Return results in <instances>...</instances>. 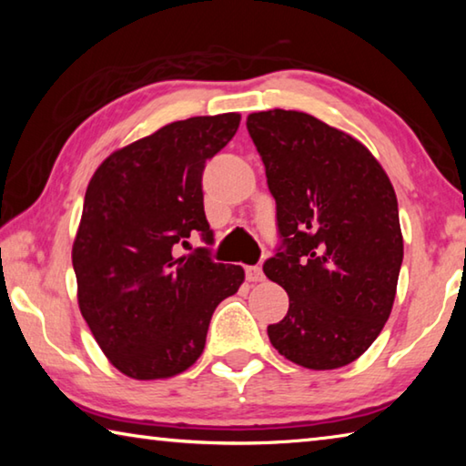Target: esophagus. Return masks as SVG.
<instances>
[{
	"mask_svg": "<svg viewBox=\"0 0 466 466\" xmlns=\"http://www.w3.org/2000/svg\"><path fill=\"white\" fill-rule=\"evenodd\" d=\"M247 279L252 283H258L265 279V273L261 267H247Z\"/></svg>",
	"mask_w": 466,
	"mask_h": 466,
	"instance_id": "1",
	"label": "esophagus"
}]
</instances>
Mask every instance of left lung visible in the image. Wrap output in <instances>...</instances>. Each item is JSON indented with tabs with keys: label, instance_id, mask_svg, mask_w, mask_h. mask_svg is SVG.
I'll return each mask as SVG.
<instances>
[{
	"label": "left lung",
	"instance_id": "1",
	"mask_svg": "<svg viewBox=\"0 0 466 466\" xmlns=\"http://www.w3.org/2000/svg\"><path fill=\"white\" fill-rule=\"evenodd\" d=\"M247 129L278 205L281 247L263 271L289 296L269 341L309 370L351 364L397 294L403 234L390 178L356 137L299 110L252 113Z\"/></svg>",
	"mask_w": 466,
	"mask_h": 466
}]
</instances>
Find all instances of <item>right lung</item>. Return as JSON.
I'll return each instance as SVG.
<instances>
[{"mask_svg": "<svg viewBox=\"0 0 466 466\" xmlns=\"http://www.w3.org/2000/svg\"><path fill=\"white\" fill-rule=\"evenodd\" d=\"M240 115L191 116L110 154L84 197L72 261L77 304L100 350L133 380L170 378L205 347L216 306L244 269L208 248L178 257L193 232L211 244L201 177L238 131Z\"/></svg>", "mask_w": 466, "mask_h": 466, "instance_id": "1", "label": "right lung"}]
</instances>
